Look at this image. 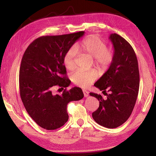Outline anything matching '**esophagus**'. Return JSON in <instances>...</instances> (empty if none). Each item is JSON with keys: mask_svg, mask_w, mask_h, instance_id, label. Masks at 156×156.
<instances>
[{"mask_svg": "<svg viewBox=\"0 0 156 156\" xmlns=\"http://www.w3.org/2000/svg\"><path fill=\"white\" fill-rule=\"evenodd\" d=\"M83 93H84V97H87L88 96V94H89V92L87 90H83Z\"/></svg>", "mask_w": 156, "mask_h": 156, "instance_id": "34e87169", "label": "esophagus"}]
</instances>
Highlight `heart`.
<instances>
[{
  "label": "heart",
  "mask_w": 156,
  "mask_h": 156,
  "mask_svg": "<svg viewBox=\"0 0 156 156\" xmlns=\"http://www.w3.org/2000/svg\"><path fill=\"white\" fill-rule=\"evenodd\" d=\"M77 50H81L84 54L93 58L94 64L101 71H105L112 64L113 53L107 48L106 43L97 35H91L85 39L80 45L72 47L66 51L63 59L66 68L72 70L75 67V60L78 54ZM98 72L94 69L77 70L72 76V80L75 84L82 88H88L97 80Z\"/></svg>",
  "instance_id": "b5f03b06"
}]
</instances>
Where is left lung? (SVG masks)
<instances>
[{
  "instance_id": "left-lung-1",
  "label": "left lung",
  "mask_w": 156,
  "mask_h": 156,
  "mask_svg": "<svg viewBox=\"0 0 156 156\" xmlns=\"http://www.w3.org/2000/svg\"><path fill=\"white\" fill-rule=\"evenodd\" d=\"M109 39L114 48L113 60L94 84L107 97L93 92L90 95L99 101L92 118L100 125L113 129L123 124L133 110L140 88V72L131 45L117 34H111Z\"/></svg>"
}]
</instances>
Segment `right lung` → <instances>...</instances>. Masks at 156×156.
Instances as JSON below:
<instances>
[{"instance_id":"right-lung-1","label":"right lung","mask_w":156,"mask_h":156,"mask_svg":"<svg viewBox=\"0 0 156 156\" xmlns=\"http://www.w3.org/2000/svg\"><path fill=\"white\" fill-rule=\"evenodd\" d=\"M84 35V31L62 35L43 36L33 41L23 54L19 69L20 96L29 116L41 127L54 130L68 120L67 105L84 97L82 89H64L54 94L55 87H68L63 62L68 49Z\"/></svg>"}]
</instances>
